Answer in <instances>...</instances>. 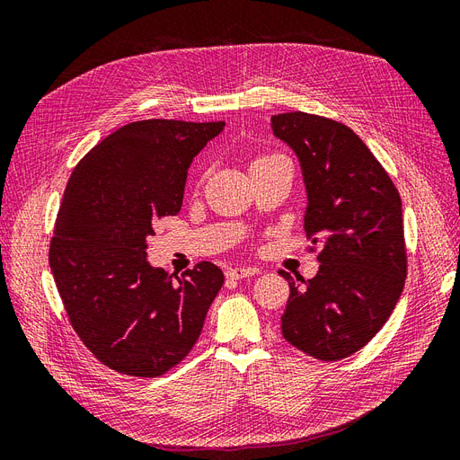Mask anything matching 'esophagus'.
Instances as JSON below:
<instances>
[{
    "mask_svg": "<svg viewBox=\"0 0 460 460\" xmlns=\"http://www.w3.org/2000/svg\"><path fill=\"white\" fill-rule=\"evenodd\" d=\"M255 272H257V269H253V267H235V269H228L226 278H230V280H240V278L253 276Z\"/></svg>",
    "mask_w": 460,
    "mask_h": 460,
    "instance_id": "obj_1",
    "label": "esophagus"
}]
</instances>
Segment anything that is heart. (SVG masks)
Masks as SVG:
<instances>
[{"label":"heart","instance_id":"1","mask_svg":"<svg viewBox=\"0 0 460 460\" xmlns=\"http://www.w3.org/2000/svg\"><path fill=\"white\" fill-rule=\"evenodd\" d=\"M274 157H276V155H264V157H257V159H255V161L252 163V166H253V164H259V163H262V161H269V159H274Z\"/></svg>","mask_w":460,"mask_h":460}]
</instances>
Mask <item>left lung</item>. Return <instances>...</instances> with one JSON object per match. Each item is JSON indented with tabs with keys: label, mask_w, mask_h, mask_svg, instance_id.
<instances>
[{
	"label": "left lung",
	"mask_w": 460,
	"mask_h": 460,
	"mask_svg": "<svg viewBox=\"0 0 460 460\" xmlns=\"http://www.w3.org/2000/svg\"><path fill=\"white\" fill-rule=\"evenodd\" d=\"M270 128L299 159L305 232L323 247L311 280L280 270L289 284L282 336L314 358L340 360L380 332L405 286L399 191L367 144L338 120L296 111L274 115Z\"/></svg>",
	"instance_id": "1"
}]
</instances>
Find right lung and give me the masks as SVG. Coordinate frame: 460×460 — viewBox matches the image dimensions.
<instances>
[{
  "label": "right lung",
  "instance_id": "add662e5",
  "mask_svg": "<svg viewBox=\"0 0 460 460\" xmlns=\"http://www.w3.org/2000/svg\"><path fill=\"white\" fill-rule=\"evenodd\" d=\"M222 128V120L130 122L68 178L49 267L80 340L120 374L153 378L178 365L225 284L213 262L178 278L146 253L157 222L182 207L193 157Z\"/></svg>",
  "mask_w": 460,
  "mask_h": 460
}]
</instances>
